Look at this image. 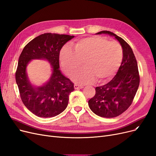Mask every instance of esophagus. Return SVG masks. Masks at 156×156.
Segmentation results:
<instances>
[{"label": "esophagus", "mask_w": 156, "mask_h": 156, "mask_svg": "<svg viewBox=\"0 0 156 156\" xmlns=\"http://www.w3.org/2000/svg\"><path fill=\"white\" fill-rule=\"evenodd\" d=\"M83 87L82 85H80L78 84H74V89H82Z\"/></svg>", "instance_id": "obj_1"}]
</instances>
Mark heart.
<instances>
[{"label":"heart","mask_w":156,"mask_h":156,"mask_svg":"<svg viewBox=\"0 0 156 156\" xmlns=\"http://www.w3.org/2000/svg\"><path fill=\"white\" fill-rule=\"evenodd\" d=\"M72 49L63 48L60 60L62 69L71 75L82 66L84 68L75 74L73 79L80 84L94 82L103 83L110 80L118 70L123 59V50L118 42L101 37L78 40Z\"/></svg>","instance_id":"b5f03b06"}]
</instances>
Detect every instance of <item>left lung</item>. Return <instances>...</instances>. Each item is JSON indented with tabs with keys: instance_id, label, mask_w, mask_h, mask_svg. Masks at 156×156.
I'll list each match as a JSON object with an SVG mask.
<instances>
[{
	"instance_id": "8db88e82",
	"label": "left lung",
	"mask_w": 156,
	"mask_h": 156,
	"mask_svg": "<svg viewBox=\"0 0 156 156\" xmlns=\"http://www.w3.org/2000/svg\"><path fill=\"white\" fill-rule=\"evenodd\" d=\"M114 37L123 49V60L117 74L107 84L96 87V94L89 100L90 110L98 116L114 118L124 112L132 104L140 85L137 63L130 46L116 34L102 31L96 34Z\"/></svg>"
}]
</instances>
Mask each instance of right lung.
<instances>
[{
  "label": "right lung",
  "mask_w": 156,
  "mask_h": 156,
  "mask_svg": "<svg viewBox=\"0 0 156 156\" xmlns=\"http://www.w3.org/2000/svg\"><path fill=\"white\" fill-rule=\"evenodd\" d=\"M74 37L42 34L29 42L19 56L15 79L21 100L28 110L38 117H55L67 107L69 95L74 90V84L59 69V55L63 46ZM32 59H45L52 67L49 80L41 86H33L28 78L26 67Z\"/></svg>",
  "instance_id": "right-lung-1"
}]
</instances>
